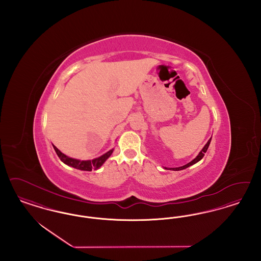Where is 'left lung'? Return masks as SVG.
<instances>
[{
    "label": "left lung",
    "instance_id": "1",
    "mask_svg": "<svg viewBox=\"0 0 261 261\" xmlns=\"http://www.w3.org/2000/svg\"><path fill=\"white\" fill-rule=\"evenodd\" d=\"M211 138L207 141V143L205 144V146L202 148V149L200 150L199 152V154L196 156V159H194L192 162H189V163H187L185 165H183V166H180V167H174V168H168V169H170V170H174V171H179V170H183V169H186L188 168L189 166H191V165H193V164H195V163H197V162H199L202 158H203V155H204V153L206 152V150L208 149V147H210V144H211ZM165 169H167L166 167H165Z\"/></svg>",
    "mask_w": 261,
    "mask_h": 261
}]
</instances>
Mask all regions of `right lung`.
Wrapping results in <instances>:
<instances>
[{
  "label": "right lung",
  "mask_w": 261,
  "mask_h": 261,
  "mask_svg": "<svg viewBox=\"0 0 261 261\" xmlns=\"http://www.w3.org/2000/svg\"><path fill=\"white\" fill-rule=\"evenodd\" d=\"M53 147L56 150L58 156L61 159V161L63 163H65L68 166L74 167L76 169L83 170V171H92V169H94V170L99 169V167L112 155V153L113 152V149H112L111 150H109L108 152H106L105 154L100 155L97 159H94L92 161H80V160H76V159H72V158H69V156L65 155L56 146L53 145Z\"/></svg>",
  "instance_id": "right-lung-1"
}]
</instances>
